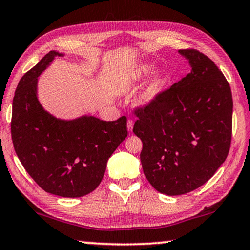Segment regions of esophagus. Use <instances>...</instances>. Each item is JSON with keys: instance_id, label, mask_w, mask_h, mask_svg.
<instances>
[{"instance_id": "34e87169", "label": "esophagus", "mask_w": 250, "mask_h": 250, "mask_svg": "<svg viewBox=\"0 0 250 250\" xmlns=\"http://www.w3.org/2000/svg\"><path fill=\"white\" fill-rule=\"evenodd\" d=\"M133 127H134V122L132 121V119H128L127 121V129L129 133L133 132Z\"/></svg>"}]
</instances>
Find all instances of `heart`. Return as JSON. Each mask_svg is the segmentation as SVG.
<instances>
[{
	"label": "heart",
	"instance_id": "1",
	"mask_svg": "<svg viewBox=\"0 0 250 250\" xmlns=\"http://www.w3.org/2000/svg\"><path fill=\"white\" fill-rule=\"evenodd\" d=\"M152 71H153V65L151 63L143 62V63L137 64L136 66L129 72L128 82L133 83V82L142 80V79L146 77V75H149ZM164 84H165L164 73H162L160 70L154 71L150 79V81L147 82L146 86L144 88L142 93H141L139 97L140 106L146 107L155 103V101L158 100L159 96H160L162 88H164Z\"/></svg>",
	"mask_w": 250,
	"mask_h": 250
}]
</instances>
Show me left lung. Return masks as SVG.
Segmentation results:
<instances>
[{"instance_id": "left-lung-1", "label": "left lung", "mask_w": 250, "mask_h": 250, "mask_svg": "<svg viewBox=\"0 0 250 250\" xmlns=\"http://www.w3.org/2000/svg\"><path fill=\"white\" fill-rule=\"evenodd\" d=\"M178 53L190 72L137 110L133 128L143 143L144 175L170 196L189 193L214 175L229 153L232 131V95L222 72L198 50Z\"/></svg>"}]
</instances>
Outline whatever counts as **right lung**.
Listing matches in <instances>:
<instances>
[{
	"instance_id": "right-lung-1",
	"label": "right lung",
	"mask_w": 250,
	"mask_h": 250,
	"mask_svg": "<svg viewBox=\"0 0 250 250\" xmlns=\"http://www.w3.org/2000/svg\"><path fill=\"white\" fill-rule=\"evenodd\" d=\"M55 57L52 50L21 78L12 104L13 146L32 179L47 193L81 197L99 186L107 161L127 136L125 116L106 122L91 115L63 119L38 98V78Z\"/></svg>"
}]
</instances>
